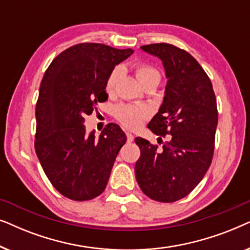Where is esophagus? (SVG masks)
Listing matches in <instances>:
<instances>
[{"mask_svg": "<svg viewBox=\"0 0 250 250\" xmlns=\"http://www.w3.org/2000/svg\"><path fill=\"white\" fill-rule=\"evenodd\" d=\"M126 136H127V141H128V142H132L133 140H134V135H133L132 133L127 132V133H126Z\"/></svg>", "mask_w": 250, "mask_h": 250, "instance_id": "obj_1", "label": "esophagus"}]
</instances>
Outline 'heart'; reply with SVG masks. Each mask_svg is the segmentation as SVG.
I'll return each instance as SVG.
<instances>
[{"mask_svg": "<svg viewBox=\"0 0 250 250\" xmlns=\"http://www.w3.org/2000/svg\"><path fill=\"white\" fill-rule=\"evenodd\" d=\"M119 74H121V69H119V68H116V69L112 70L111 74L109 75L107 83H105V90H107L109 93L112 92V90L115 88V85L118 81ZM135 74L141 85L149 81H157L159 83L160 75L158 73V70L150 66H146V64H140V66L136 67ZM115 114L116 118H117L125 127L131 129L140 127L143 119L146 117V110L145 108L127 104L118 105V107L116 108Z\"/></svg>", "mask_w": 250, "mask_h": 250, "instance_id": "obj_1", "label": "heart"}]
</instances>
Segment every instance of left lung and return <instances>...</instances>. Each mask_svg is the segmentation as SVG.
<instances>
[{"label": "left lung", "instance_id": "left-lung-1", "mask_svg": "<svg viewBox=\"0 0 250 250\" xmlns=\"http://www.w3.org/2000/svg\"><path fill=\"white\" fill-rule=\"evenodd\" d=\"M141 50L162 60L167 78L163 104L148 128L170 136L160 149L135 138L141 150L135 177L146 196L174 203L188 196L209 168L218 121L216 98L209 77L187 51L167 43Z\"/></svg>", "mask_w": 250, "mask_h": 250}]
</instances>
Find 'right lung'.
Listing matches in <instances>:
<instances>
[{
	"label": "right lung",
	"mask_w": 250,
	"mask_h": 250,
	"mask_svg": "<svg viewBox=\"0 0 250 250\" xmlns=\"http://www.w3.org/2000/svg\"><path fill=\"white\" fill-rule=\"evenodd\" d=\"M99 43L64 50L44 74L36 104L35 150L52 186L71 200H91L107 187L126 135L110 123L97 138L84 117L108 99L105 83L115 66L131 56Z\"/></svg>",
	"instance_id": "1"
}]
</instances>
